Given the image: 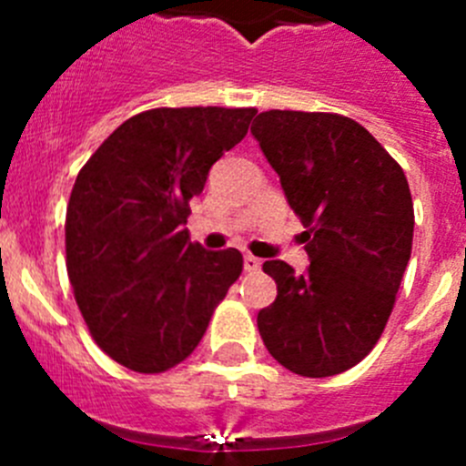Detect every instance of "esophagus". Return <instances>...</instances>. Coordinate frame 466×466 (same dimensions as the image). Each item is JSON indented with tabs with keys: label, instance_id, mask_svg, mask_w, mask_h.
Masks as SVG:
<instances>
[{
	"label": "esophagus",
	"instance_id": "34e87169",
	"mask_svg": "<svg viewBox=\"0 0 466 466\" xmlns=\"http://www.w3.org/2000/svg\"><path fill=\"white\" fill-rule=\"evenodd\" d=\"M258 268H261V261H258L257 257H252V254H247V257H245V270H247V273H257Z\"/></svg>",
	"mask_w": 466,
	"mask_h": 466
}]
</instances>
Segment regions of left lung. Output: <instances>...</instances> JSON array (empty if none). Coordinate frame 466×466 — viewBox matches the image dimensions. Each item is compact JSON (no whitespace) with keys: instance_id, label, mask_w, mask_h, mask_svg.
Wrapping results in <instances>:
<instances>
[{"instance_id":"1","label":"left lung","mask_w":466,"mask_h":466,"mask_svg":"<svg viewBox=\"0 0 466 466\" xmlns=\"http://www.w3.org/2000/svg\"><path fill=\"white\" fill-rule=\"evenodd\" d=\"M306 226L310 266L266 261L278 299L257 317L270 355L327 378L360 364L385 331L413 247V198L401 166L364 126L327 111H261L252 126Z\"/></svg>"}]
</instances>
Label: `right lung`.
Wrapping results in <instances>:
<instances>
[{"mask_svg":"<svg viewBox=\"0 0 466 466\" xmlns=\"http://www.w3.org/2000/svg\"><path fill=\"white\" fill-rule=\"evenodd\" d=\"M252 106H158L127 118L76 175L65 219L67 275L97 348L137 373L187 360L242 273L184 228L209 167L247 135Z\"/></svg>","mask_w":466,"mask_h":466,"instance_id":"1","label":"right lung"}]
</instances>
